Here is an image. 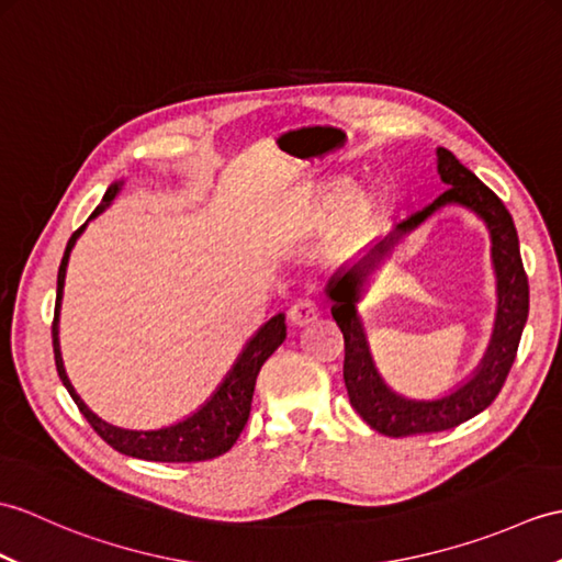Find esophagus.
<instances>
[{"label":"esophagus","mask_w":562,"mask_h":562,"mask_svg":"<svg viewBox=\"0 0 562 562\" xmlns=\"http://www.w3.org/2000/svg\"><path fill=\"white\" fill-rule=\"evenodd\" d=\"M286 321H290L294 328H306V325L318 321V306L313 304L311 299H299V302L286 311Z\"/></svg>","instance_id":"34e87169"}]
</instances>
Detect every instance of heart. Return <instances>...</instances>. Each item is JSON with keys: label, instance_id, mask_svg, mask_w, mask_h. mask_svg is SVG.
Instances as JSON below:
<instances>
[{"label": "heart", "instance_id": "obj_1", "mask_svg": "<svg viewBox=\"0 0 562 562\" xmlns=\"http://www.w3.org/2000/svg\"><path fill=\"white\" fill-rule=\"evenodd\" d=\"M335 207H337V195H330V199L323 201V205L318 207V220L321 222L328 220L335 213ZM373 215H375V203H373L371 195H367V193L355 195V199L349 201L347 211L342 215V222H340L342 239L345 241L359 239L361 234L371 227Z\"/></svg>", "mask_w": 562, "mask_h": 562}]
</instances>
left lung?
I'll return each instance as SVG.
<instances>
[{
  "label": "left lung",
  "instance_id": "1",
  "mask_svg": "<svg viewBox=\"0 0 562 562\" xmlns=\"http://www.w3.org/2000/svg\"><path fill=\"white\" fill-rule=\"evenodd\" d=\"M438 175L448 184V191H442L424 211L400 222L393 232L378 239L367 256H361L342 276L333 278L325 290L333 302V318L345 335V385L351 407L373 430L390 438L438 434V430L460 426L484 412L507 381L529 316V280L525 266H521L515 222L505 203L446 148H438ZM446 202L472 206L487 220L494 239V265L499 276V316L496 317L494 340L477 373L448 398L416 403L395 396L376 375L356 304L372 270L392 246Z\"/></svg>",
  "mask_w": 562,
  "mask_h": 562
}]
</instances>
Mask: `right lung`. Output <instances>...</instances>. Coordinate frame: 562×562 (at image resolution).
Returning a JSON list of instances; mask_svg holds the SVG:
<instances>
[{"label":"right lung","mask_w":562,"mask_h":562,"mask_svg":"<svg viewBox=\"0 0 562 562\" xmlns=\"http://www.w3.org/2000/svg\"><path fill=\"white\" fill-rule=\"evenodd\" d=\"M120 191V184H112L104 191L100 205L90 215L93 220L100 215L104 207L112 203V199ZM86 225L78 227L67 244V251L61 256L59 263V276H57V302H55V321H52V347H55V363L57 373L61 378L64 387L69 390L71 400L76 402L78 412L86 416V422L93 426L95 434L112 446L116 452L128 454V458L148 460V462H203L213 460L225 454L234 442H237L239 434L244 430L246 422H249L251 414V400H254V387L256 378L268 357L284 342V316H272L263 328H260L254 340L246 345L241 357L234 363V369L227 373L225 381L217 387V393L207 400L203 407L195 412L189 419L179 422L175 426H167L160 430H128V428H116L108 422H102L100 416L90 412L83 400L76 395L74 385L69 383L67 371H64L61 363V351H59V304H61V290H64V276H67V263L69 254L74 249L76 239L81 237Z\"/></svg>","instance_id":"1"}]
</instances>
